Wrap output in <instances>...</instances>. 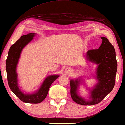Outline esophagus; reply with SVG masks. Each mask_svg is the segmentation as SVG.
I'll return each instance as SVG.
<instances>
[{
    "label": "esophagus",
    "instance_id": "esophagus-1",
    "mask_svg": "<svg viewBox=\"0 0 125 125\" xmlns=\"http://www.w3.org/2000/svg\"><path fill=\"white\" fill-rule=\"evenodd\" d=\"M65 72H66L67 73H71V69L70 68V67H67V68L65 69Z\"/></svg>",
    "mask_w": 125,
    "mask_h": 125
}]
</instances>
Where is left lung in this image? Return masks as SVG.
Listing matches in <instances>:
<instances>
[{
	"instance_id": "obj_1",
	"label": "left lung",
	"mask_w": 125,
	"mask_h": 125,
	"mask_svg": "<svg viewBox=\"0 0 125 125\" xmlns=\"http://www.w3.org/2000/svg\"><path fill=\"white\" fill-rule=\"evenodd\" d=\"M102 43L98 49L89 50L87 60L98 65L96 79L98 83L90 90V97L86 100L78 94V88L81 80L70 81L71 97L74 102L82 105H92L100 103L113 90L115 83L117 63L114 47L105 37H101Z\"/></svg>"
}]
</instances>
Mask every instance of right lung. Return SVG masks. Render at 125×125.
Instances as JSON below:
<instances>
[{
    "mask_svg": "<svg viewBox=\"0 0 125 125\" xmlns=\"http://www.w3.org/2000/svg\"><path fill=\"white\" fill-rule=\"evenodd\" d=\"M36 34L34 33H31L21 36L15 43L11 46L6 61L8 82L10 89L21 101L31 104L39 103L43 101L47 97L52 83L59 76L57 75L48 76L38 90L32 94L23 93L19 88L16 73L17 65L23 48L32 40Z\"/></svg>",
    "mask_w": 125,
    "mask_h": 125,
    "instance_id": "1",
    "label": "right lung"
}]
</instances>
